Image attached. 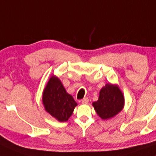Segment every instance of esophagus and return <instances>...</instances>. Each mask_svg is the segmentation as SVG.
<instances>
[{"label": "esophagus", "mask_w": 156, "mask_h": 156, "mask_svg": "<svg viewBox=\"0 0 156 156\" xmlns=\"http://www.w3.org/2000/svg\"><path fill=\"white\" fill-rule=\"evenodd\" d=\"M81 102H82V104H83V105H87L88 103H89V99L86 98H86H83L81 100Z\"/></svg>", "instance_id": "1"}]
</instances>
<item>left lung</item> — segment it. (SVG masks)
<instances>
[{
  "label": "left lung",
  "mask_w": 156,
  "mask_h": 156,
  "mask_svg": "<svg viewBox=\"0 0 156 156\" xmlns=\"http://www.w3.org/2000/svg\"><path fill=\"white\" fill-rule=\"evenodd\" d=\"M124 102V96L119 86L109 83L99 91L98 100L94 102L92 106L101 119L108 120L123 110Z\"/></svg>",
  "instance_id": "left-lung-1"
}]
</instances>
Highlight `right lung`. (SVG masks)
Instances as JSON below:
<instances>
[{
  "label": "right lung",
  "mask_w": 156,
  "mask_h": 156,
  "mask_svg": "<svg viewBox=\"0 0 156 156\" xmlns=\"http://www.w3.org/2000/svg\"><path fill=\"white\" fill-rule=\"evenodd\" d=\"M42 102L45 110L59 122L68 121L78 105L73 97L67 92L62 81L53 75L43 91Z\"/></svg>",
  "instance_id": "1"
}]
</instances>
